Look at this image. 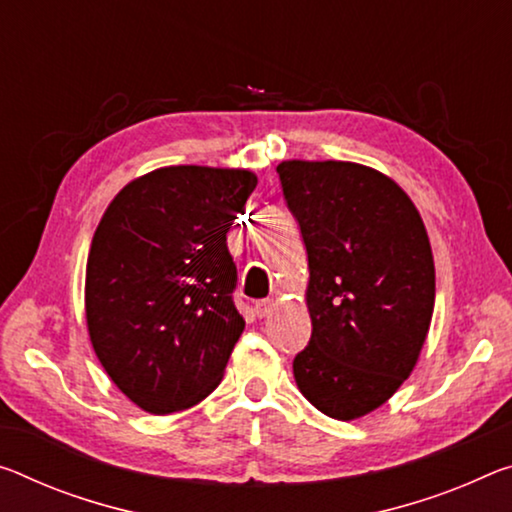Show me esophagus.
Listing matches in <instances>:
<instances>
[{"label": "esophagus", "instance_id": "1", "mask_svg": "<svg viewBox=\"0 0 512 512\" xmlns=\"http://www.w3.org/2000/svg\"><path fill=\"white\" fill-rule=\"evenodd\" d=\"M275 310V303L273 300H259L255 303V316L257 319H266V316H271Z\"/></svg>", "mask_w": 512, "mask_h": 512}]
</instances>
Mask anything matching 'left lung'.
<instances>
[{
	"label": "left lung",
	"instance_id": "left-lung-1",
	"mask_svg": "<svg viewBox=\"0 0 512 512\" xmlns=\"http://www.w3.org/2000/svg\"><path fill=\"white\" fill-rule=\"evenodd\" d=\"M278 173L310 271L312 339L294 360L296 385L323 415L360 419L392 399L428 337L426 225L408 193L371 166L287 159Z\"/></svg>",
	"mask_w": 512,
	"mask_h": 512
}]
</instances>
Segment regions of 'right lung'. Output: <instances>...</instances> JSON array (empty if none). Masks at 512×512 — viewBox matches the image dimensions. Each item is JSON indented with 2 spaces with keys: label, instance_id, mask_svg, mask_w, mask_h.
Returning <instances> with one entry per match:
<instances>
[{
  "label": "right lung",
  "instance_id": "right-lung-1",
  "mask_svg": "<svg viewBox=\"0 0 512 512\" xmlns=\"http://www.w3.org/2000/svg\"><path fill=\"white\" fill-rule=\"evenodd\" d=\"M257 186L248 168L164 166L116 193L86 264V328L120 392L150 415L218 387L246 321L227 232Z\"/></svg>",
  "mask_w": 512,
  "mask_h": 512
}]
</instances>
